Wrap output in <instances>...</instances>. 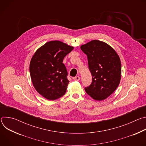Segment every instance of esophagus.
Returning a JSON list of instances; mask_svg holds the SVG:
<instances>
[{"instance_id": "1", "label": "esophagus", "mask_w": 146, "mask_h": 146, "mask_svg": "<svg viewBox=\"0 0 146 146\" xmlns=\"http://www.w3.org/2000/svg\"><path fill=\"white\" fill-rule=\"evenodd\" d=\"M80 79V77L79 76H76L74 77H73V80L75 81H79Z\"/></svg>"}]
</instances>
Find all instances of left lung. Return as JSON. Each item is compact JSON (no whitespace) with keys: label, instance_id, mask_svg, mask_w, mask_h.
Returning a JSON list of instances; mask_svg holds the SVG:
<instances>
[{"label":"left lung","instance_id":"left-lung-1","mask_svg":"<svg viewBox=\"0 0 146 146\" xmlns=\"http://www.w3.org/2000/svg\"><path fill=\"white\" fill-rule=\"evenodd\" d=\"M87 55L88 68L92 76L91 85L85 91L96 100H103L118 87L121 77V64L115 51L109 44L97 40L82 45Z\"/></svg>","mask_w":146,"mask_h":146}]
</instances>
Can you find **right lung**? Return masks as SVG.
Instances as JSON below:
<instances>
[{
    "mask_svg": "<svg viewBox=\"0 0 146 146\" xmlns=\"http://www.w3.org/2000/svg\"><path fill=\"white\" fill-rule=\"evenodd\" d=\"M73 48L62 41H50L33 55L29 66L31 80L36 90L46 99L55 100L66 93L69 81L62 62Z\"/></svg>",
    "mask_w": 146,
    "mask_h": 146,
    "instance_id": "right-lung-1",
    "label": "right lung"
}]
</instances>
